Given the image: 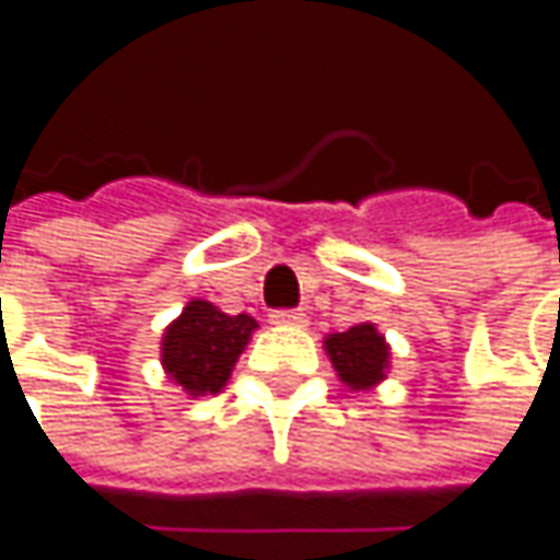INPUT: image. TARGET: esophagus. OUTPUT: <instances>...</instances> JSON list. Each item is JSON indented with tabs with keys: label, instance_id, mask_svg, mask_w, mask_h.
Returning a JSON list of instances; mask_svg holds the SVG:
<instances>
[{
	"label": "esophagus",
	"instance_id": "1",
	"mask_svg": "<svg viewBox=\"0 0 560 560\" xmlns=\"http://www.w3.org/2000/svg\"><path fill=\"white\" fill-rule=\"evenodd\" d=\"M270 322H273V324H293V327H302V324H305V315H302L299 308H277V312L270 315Z\"/></svg>",
	"mask_w": 560,
	"mask_h": 560
}]
</instances>
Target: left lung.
I'll use <instances>...</instances> for the list:
<instances>
[{"mask_svg": "<svg viewBox=\"0 0 560 560\" xmlns=\"http://www.w3.org/2000/svg\"><path fill=\"white\" fill-rule=\"evenodd\" d=\"M324 347H327V355H330L340 381H347L352 390H369L384 377L387 343L372 324H355L343 334H330L324 340Z\"/></svg>", "mask_w": 560, "mask_h": 560, "instance_id": "1", "label": "left lung"}]
</instances>
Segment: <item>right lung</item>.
Segmentation results:
<instances>
[{
	"label": "right lung",
	"mask_w": 560,
	"mask_h": 560,
	"mask_svg": "<svg viewBox=\"0 0 560 560\" xmlns=\"http://www.w3.org/2000/svg\"><path fill=\"white\" fill-rule=\"evenodd\" d=\"M258 322L252 315H223L217 305L195 299L166 327L163 369L191 397L217 394L236 365Z\"/></svg>",
	"instance_id": "right-lung-1"
}]
</instances>
